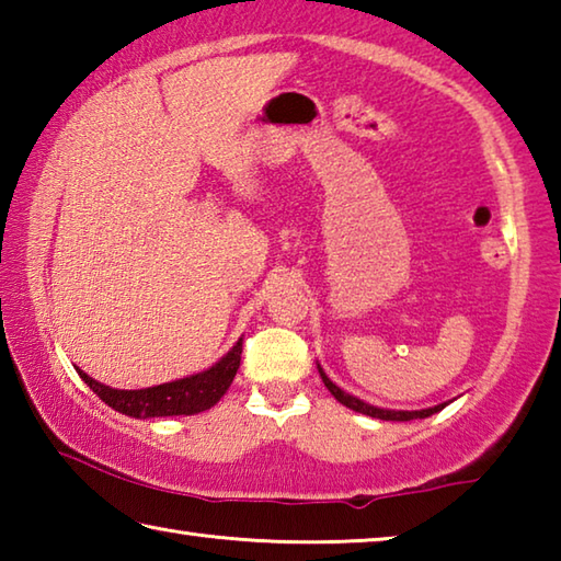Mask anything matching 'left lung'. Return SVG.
<instances>
[{"mask_svg": "<svg viewBox=\"0 0 561 561\" xmlns=\"http://www.w3.org/2000/svg\"><path fill=\"white\" fill-rule=\"evenodd\" d=\"M317 368H319L321 381H324V386L329 388V393L334 396L341 405H346V408H351V411H356V413H364V415H371V417H381V421H415V417H428L433 413L443 411V408L448 405V403H453V401L438 403V405H433V408H421V411H393V408H378V405L360 401V398H356V396L346 393L344 388H339L334 381H331V378L324 374V368H321L319 364H317Z\"/></svg>", "mask_w": 561, "mask_h": 561, "instance_id": "8db88e82", "label": "left lung"}]
</instances>
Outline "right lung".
<instances>
[{
  "mask_svg": "<svg viewBox=\"0 0 561 561\" xmlns=\"http://www.w3.org/2000/svg\"><path fill=\"white\" fill-rule=\"evenodd\" d=\"M242 360V339H237V344L227 351V354L205 368L201 374L178 378V381L138 388V391H123V388H111L106 383H99L96 378L83 374L79 366L76 371L83 378V383L96 393L103 403H108L113 411L130 417H165V415H195L203 413L207 408H213L220 398L227 393L232 378L240 368Z\"/></svg>",
  "mask_w": 561,
  "mask_h": 561,
  "instance_id": "obj_1",
  "label": "right lung"
}]
</instances>
